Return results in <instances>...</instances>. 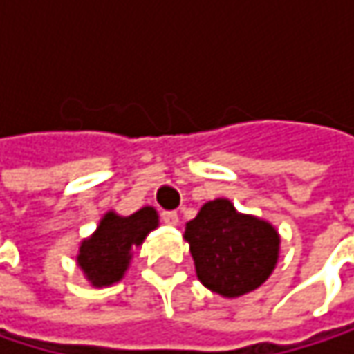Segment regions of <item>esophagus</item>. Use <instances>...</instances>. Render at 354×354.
<instances>
[{
	"label": "esophagus",
	"mask_w": 354,
	"mask_h": 354,
	"mask_svg": "<svg viewBox=\"0 0 354 354\" xmlns=\"http://www.w3.org/2000/svg\"><path fill=\"white\" fill-rule=\"evenodd\" d=\"M162 219L168 225H178V213L176 211H162Z\"/></svg>",
	"instance_id": "1"
}]
</instances>
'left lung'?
<instances>
[{"mask_svg": "<svg viewBox=\"0 0 354 354\" xmlns=\"http://www.w3.org/2000/svg\"><path fill=\"white\" fill-rule=\"evenodd\" d=\"M198 281L223 297H240L258 289L279 260V232L264 219L238 213L227 198L201 207L186 223Z\"/></svg>", "mask_w": 354, "mask_h": 354, "instance_id": "1", "label": "left lung"}]
</instances>
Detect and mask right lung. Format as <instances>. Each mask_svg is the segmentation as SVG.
<instances>
[{"label":"right lung","instance_id":"1","mask_svg":"<svg viewBox=\"0 0 354 354\" xmlns=\"http://www.w3.org/2000/svg\"><path fill=\"white\" fill-rule=\"evenodd\" d=\"M158 225L160 217L153 207H143L129 217L108 211L96 232L80 244L77 254V266L92 287L118 283L129 268L133 248L141 246L147 234Z\"/></svg>","mask_w":354,"mask_h":354}]
</instances>
